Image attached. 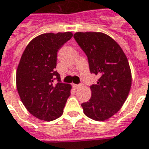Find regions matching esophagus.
Segmentation results:
<instances>
[{
  "label": "esophagus",
  "instance_id": "34e87169",
  "mask_svg": "<svg viewBox=\"0 0 149 149\" xmlns=\"http://www.w3.org/2000/svg\"><path fill=\"white\" fill-rule=\"evenodd\" d=\"M73 86L74 88H80L82 86V84H73Z\"/></svg>",
  "mask_w": 149,
  "mask_h": 149
}]
</instances>
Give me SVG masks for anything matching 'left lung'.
<instances>
[{"instance_id": "1", "label": "left lung", "mask_w": 149, "mask_h": 149, "mask_svg": "<svg viewBox=\"0 0 149 149\" xmlns=\"http://www.w3.org/2000/svg\"><path fill=\"white\" fill-rule=\"evenodd\" d=\"M74 38L86 54L91 74L98 75L91 85L89 101L82 103L84 113L97 121L115 115L125 102L131 87L128 60L119 44L108 35L97 32H78Z\"/></svg>"}]
</instances>
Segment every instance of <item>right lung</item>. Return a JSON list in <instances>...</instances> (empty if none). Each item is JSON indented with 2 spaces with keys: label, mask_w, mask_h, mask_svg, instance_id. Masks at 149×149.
<instances>
[{
  "label": "right lung",
  "mask_w": 149,
  "mask_h": 149,
  "mask_svg": "<svg viewBox=\"0 0 149 149\" xmlns=\"http://www.w3.org/2000/svg\"><path fill=\"white\" fill-rule=\"evenodd\" d=\"M72 36L70 32L39 35L21 56L16 71L17 90L26 109L40 120L51 121L60 117L70 95L71 86L61 83L55 68L58 51Z\"/></svg>",
  "instance_id": "add662e5"
}]
</instances>
